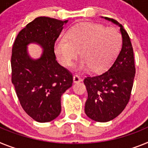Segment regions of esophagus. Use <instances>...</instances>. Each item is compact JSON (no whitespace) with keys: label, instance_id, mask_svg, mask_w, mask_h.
Returning a JSON list of instances; mask_svg holds the SVG:
<instances>
[{"label":"esophagus","instance_id":"34e87169","mask_svg":"<svg viewBox=\"0 0 148 148\" xmlns=\"http://www.w3.org/2000/svg\"><path fill=\"white\" fill-rule=\"evenodd\" d=\"M73 79H74V83H79V82L82 80L81 78L79 77L78 75H74V77H73Z\"/></svg>","mask_w":148,"mask_h":148}]
</instances>
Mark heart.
Here are the masks:
<instances>
[{
	"mask_svg": "<svg viewBox=\"0 0 148 148\" xmlns=\"http://www.w3.org/2000/svg\"><path fill=\"white\" fill-rule=\"evenodd\" d=\"M121 36L116 28L97 23H80L54 43V52L64 66L72 65L79 53L82 59L77 65L79 71L91 69L101 71L115 59L121 45Z\"/></svg>",
	"mask_w": 148,
	"mask_h": 148,
	"instance_id": "b5f03b06",
	"label": "heart"
}]
</instances>
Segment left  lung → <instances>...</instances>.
Segmentation results:
<instances>
[{"instance_id": "1", "label": "left lung", "mask_w": 148, "mask_h": 148, "mask_svg": "<svg viewBox=\"0 0 148 148\" xmlns=\"http://www.w3.org/2000/svg\"><path fill=\"white\" fill-rule=\"evenodd\" d=\"M120 27L122 47L119 55L105 72L84 79L88 92L85 112L92 120L106 122L120 115L127 105L133 88L136 68L130 36L116 20L104 17Z\"/></svg>"}]
</instances>
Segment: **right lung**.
I'll use <instances>...</instances> for the list:
<instances>
[{
	"mask_svg": "<svg viewBox=\"0 0 148 148\" xmlns=\"http://www.w3.org/2000/svg\"><path fill=\"white\" fill-rule=\"evenodd\" d=\"M67 22L36 18L19 32L12 46V83L23 110L38 122H49L58 117L61 96L72 86V74L57 62L54 53L55 42ZM31 42L43 47L38 60H32L27 53L26 45Z\"/></svg>",
	"mask_w": 148,
	"mask_h": 148,
	"instance_id": "obj_1",
	"label": "right lung"
}]
</instances>
